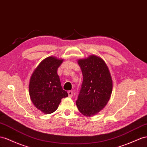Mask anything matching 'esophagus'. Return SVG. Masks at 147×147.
I'll return each mask as SVG.
<instances>
[{
  "label": "esophagus",
  "mask_w": 147,
  "mask_h": 147,
  "mask_svg": "<svg viewBox=\"0 0 147 147\" xmlns=\"http://www.w3.org/2000/svg\"><path fill=\"white\" fill-rule=\"evenodd\" d=\"M67 93H68V96L69 97H73V91H69L68 92H67Z\"/></svg>",
  "instance_id": "1"
}]
</instances>
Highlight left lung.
Here are the masks:
<instances>
[{
    "label": "left lung",
    "mask_w": 147,
    "mask_h": 147,
    "mask_svg": "<svg viewBox=\"0 0 147 147\" xmlns=\"http://www.w3.org/2000/svg\"><path fill=\"white\" fill-rule=\"evenodd\" d=\"M83 81L76 100L79 111L91 117L103 109L112 91V81L106 64L98 56L91 55L78 60Z\"/></svg>",
    "instance_id": "obj_1"
}]
</instances>
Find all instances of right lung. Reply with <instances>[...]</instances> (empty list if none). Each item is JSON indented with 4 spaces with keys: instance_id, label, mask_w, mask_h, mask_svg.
Returning <instances> with one entry per match:
<instances>
[{
    "instance_id": "obj_1",
    "label": "right lung",
    "mask_w": 147,
    "mask_h": 147,
    "mask_svg": "<svg viewBox=\"0 0 147 147\" xmlns=\"http://www.w3.org/2000/svg\"><path fill=\"white\" fill-rule=\"evenodd\" d=\"M63 59L50 56L43 59L32 74L29 94L35 106L44 114H50L57 109L61 100L68 96L63 90L57 74Z\"/></svg>"
}]
</instances>
